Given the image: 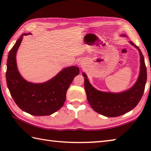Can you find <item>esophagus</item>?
<instances>
[{
    "instance_id": "esophagus-1",
    "label": "esophagus",
    "mask_w": 151,
    "mask_h": 151,
    "mask_svg": "<svg viewBox=\"0 0 151 151\" xmlns=\"http://www.w3.org/2000/svg\"><path fill=\"white\" fill-rule=\"evenodd\" d=\"M81 65H82V64H81Z\"/></svg>"
}]
</instances>
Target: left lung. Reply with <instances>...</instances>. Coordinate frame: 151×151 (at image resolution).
<instances>
[{"label": "left lung", "instance_id": "8db88e82", "mask_svg": "<svg viewBox=\"0 0 151 151\" xmlns=\"http://www.w3.org/2000/svg\"><path fill=\"white\" fill-rule=\"evenodd\" d=\"M121 36L127 37V35L121 34ZM129 43L137 49L140 56L138 78L130 88L119 93L99 91L90 84L86 74L82 73L84 77V88L89 104L96 112L106 117L120 116L131 111L139 103L144 93L147 82L145 60L139 48L132 41H129Z\"/></svg>", "mask_w": 151, "mask_h": 151}]
</instances>
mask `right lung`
<instances>
[{
	"label": "right lung",
	"instance_id": "right-lung-1",
	"mask_svg": "<svg viewBox=\"0 0 151 151\" xmlns=\"http://www.w3.org/2000/svg\"><path fill=\"white\" fill-rule=\"evenodd\" d=\"M29 34H22L9 52L6 82L13 99L22 111L36 116L49 115L63 106L67 89L80 70L76 66L65 67L43 83H32L24 79L17 69L16 54L23 36Z\"/></svg>",
	"mask_w": 151,
	"mask_h": 151
}]
</instances>
